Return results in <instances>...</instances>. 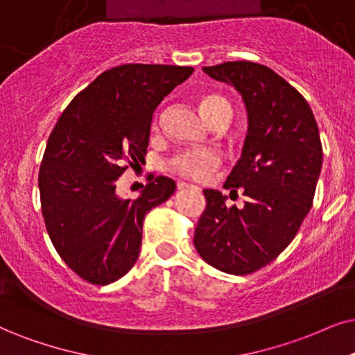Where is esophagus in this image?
Wrapping results in <instances>:
<instances>
[{"mask_svg": "<svg viewBox=\"0 0 355 355\" xmlns=\"http://www.w3.org/2000/svg\"><path fill=\"white\" fill-rule=\"evenodd\" d=\"M178 190H185V188H196V187H193V185H190V183H185V182H178Z\"/></svg>", "mask_w": 355, "mask_h": 355, "instance_id": "34e87169", "label": "esophagus"}]
</instances>
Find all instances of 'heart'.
Masks as SVG:
<instances>
[{
    "mask_svg": "<svg viewBox=\"0 0 355 355\" xmlns=\"http://www.w3.org/2000/svg\"><path fill=\"white\" fill-rule=\"evenodd\" d=\"M200 107L209 123H214V121L221 118L223 114L232 113L230 101L219 95L205 96L203 100H201ZM218 164L219 155L216 152L191 149L183 150L178 155H175L170 167H172L173 172L182 175V177L193 178V180H203Z\"/></svg>",
    "mask_w": 355,
    "mask_h": 355,
    "instance_id": "obj_1",
    "label": "heart"
}]
</instances>
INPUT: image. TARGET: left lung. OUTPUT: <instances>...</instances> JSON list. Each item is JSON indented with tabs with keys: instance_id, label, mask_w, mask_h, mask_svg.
Masks as SVG:
<instances>
[{
	"instance_id": "left-lung-1",
	"label": "left lung",
	"mask_w": 355,
	"mask_h": 355,
	"mask_svg": "<svg viewBox=\"0 0 355 355\" xmlns=\"http://www.w3.org/2000/svg\"><path fill=\"white\" fill-rule=\"evenodd\" d=\"M203 71L234 87L248 110L242 155L224 183L248 201L227 208L221 191L205 190L193 244L211 267L245 275L272 262L311 209L322 165L320 131L306 100L268 67L242 60Z\"/></svg>"
}]
</instances>
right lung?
<instances>
[{
	"label": "right lung",
	"mask_w": 355,
	"mask_h": 355,
	"mask_svg": "<svg viewBox=\"0 0 355 355\" xmlns=\"http://www.w3.org/2000/svg\"><path fill=\"white\" fill-rule=\"evenodd\" d=\"M191 73L193 67L149 64L103 71L49 136L39 170L42 216L58 255L89 284H113L131 270L146 214L177 188L157 177L136 200L116 193L128 167L144 162L155 107Z\"/></svg>",
	"instance_id": "obj_1"
}]
</instances>
